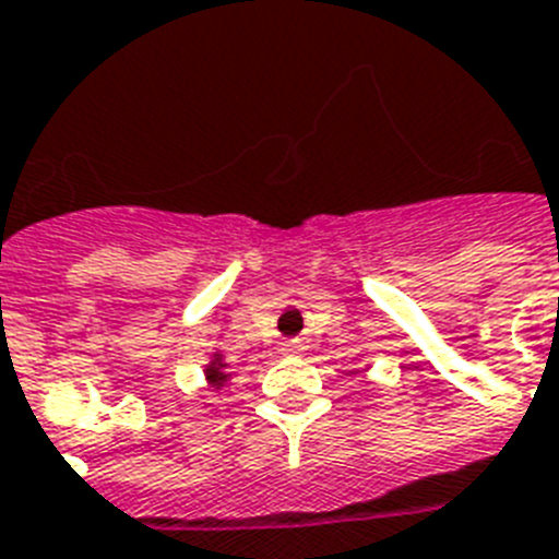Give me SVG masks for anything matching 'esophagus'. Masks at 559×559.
I'll return each instance as SVG.
<instances>
[{"mask_svg": "<svg viewBox=\"0 0 559 559\" xmlns=\"http://www.w3.org/2000/svg\"><path fill=\"white\" fill-rule=\"evenodd\" d=\"M284 352H301V341H287V344H284Z\"/></svg>", "mask_w": 559, "mask_h": 559, "instance_id": "esophagus-1", "label": "esophagus"}]
</instances>
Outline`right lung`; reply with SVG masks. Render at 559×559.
<instances>
[{
	"mask_svg": "<svg viewBox=\"0 0 559 559\" xmlns=\"http://www.w3.org/2000/svg\"><path fill=\"white\" fill-rule=\"evenodd\" d=\"M215 360H218V358H215ZM207 378H210V381H213V386H222V383H224L222 364H215L213 369H207Z\"/></svg>",
	"mask_w": 559,
	"mask_h": 559,
	"instance_id": "obj_1",
	"label": "right lung"
}]
</instances>
